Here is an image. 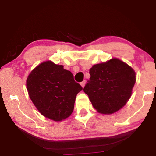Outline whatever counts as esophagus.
Returning <instances> with one entry per match:
<instances>
[{"label":"esophagus","instance_id":"obj_1","mask_svg":"<svg viewBox=\"0 0 156 156\" xmlns=\"http://www.w3.org/2000/svg\"><path fill=\"white\" fill-rule=\"evenodd\" d=\"M85 84H86V81H83V82H82L80 83V84H81V86H82L83 88H84V87L85 86Z\"/></svg>","mask_w":156,"mask_h":156}]
</instances>
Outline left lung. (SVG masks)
Instances as JSON below:
<instances>
[{"mask_svg":"<svg viewBox=\"0 0 156 156\" xmlns=\"http://www.w3.org/2000/svg\"><path fill=\"white\" fill-rule=\"evenodd\" d=\"M84 88L93 107L99 113L110 114L124 106L136 83V72L117 58L94 65Z\"/></svg>","mask_w":156,"mask_h":156,"instance_id":"obj_1","label":"left lung"}]
</instances>
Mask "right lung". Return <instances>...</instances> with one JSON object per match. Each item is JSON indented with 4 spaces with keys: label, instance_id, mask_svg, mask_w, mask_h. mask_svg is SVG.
Returning <instances> with one entry per match:
<instances>
[{
    "label": "right lung",
    "instance_id": "obj_1",
    "mask_svg": "<svg viewBox=\"0 0 156 156\" xmlns=\"http://www.w3.org/2000/svg\"><path fill=\"white\" fill-rule=\"evenodd\" d=\"M26 86L40 114L55 121H62L72 114L76 94L82 90L71 72L52 61L37 66L27 76Z\"/></svg>",
    "mask_w": 156,
    "mask_h": 156
}]
</instances>
